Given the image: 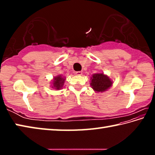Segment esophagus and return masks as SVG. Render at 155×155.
<instances>
[{"mask_svg": "<svg viewBox=\"0 0 155 155\" xmlns=\"http://www.w3.org/2000/svg\"><path fill=\"white\" fill-rule=\"evenodd\" d=\"M75 74H77V75H81V74H82V72H81V71L76 72H75Z\"/></svg>", "mask_w": 155, "mask_h": 155, "instance_id": "34e87169", "label": "esophagus"}]
</instances>
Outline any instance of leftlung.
<instances>
[{
  "label": "left lung",
  "mask_w": 155,
  "mask_h": 155,
  "mask_svg": "<svg viewBox=\"0 0 155 155\" xmlns=\"http://www.w3.org/2000/svg\"><path fill=\"white\" fill-rule=\"evenodd\" d=\"M91 85L96 91L103 92L112 85V81L103 74H94L91 78Z\"/></svg>",
  "instance_id": "obj_1"
}]
</instances>
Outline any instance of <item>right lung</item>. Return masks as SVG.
<instances>
[{
  "mask_svg": "<svg viewBox=\"0 0 155 155\" xmlns=\"http://www.w3.org/2000/svg\"><path fill=\"white\" fill-rule=\"evenodd\" d=\"M64 78H62L61 76L56 77L53 81V87H55V89H57V90H59L64 85Z\"/></svg>",
  "mask_w": 155,
  "mask_h": 155,
  "instance_id": "right-lung-1",
  "label": "right lung"
}]
</instances>
